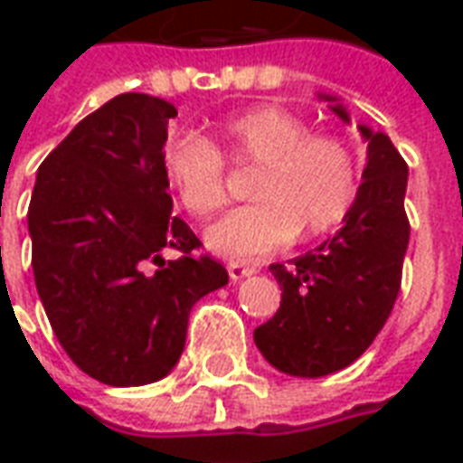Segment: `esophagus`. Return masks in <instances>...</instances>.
Returning <instances> with one entry per match:
<instances>
[{
	"instance_id": "1",
	"label": "esophagus",
	"mask_w": 463,
	"mask_h": 463,
	"mask_svg": "<svg viewBox=\"0 0 463 463\" xmlns=\"http://www.w3.org/2000/svg\"><path fill=\"white\" fill-rule=\"evenodd\" d=\"M228 275H231V280H242V278H250V275H255V268H250V265H242V262H231L228 265Z\"/></svg>"
}]
</instances>
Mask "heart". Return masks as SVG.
Wrapping results in <instances>:
<instances>
[{
  "instance_id": "b5f03b06",
  "label": "heart",
  "mask_w": 463,
  "mask_h": 463,
  "mask_svg": "<svg viewBox=\"0 0 463 463\" xmlns=\"http://www.w3.org/2000/svg\"><path fill=\"white\" fill-rule=\"evenodd\" d=\"M232 161L260 165L250 183L258 203L228 213L205 231V242L228 260H258L282 245L335 231L354 205L357 161L335 136L310 133L300 116L280 106H258L222 126ZM163 171L173 193L195 218L228 201L221 151L195 133L165 143Z\"/></svg>"
}]
</instances>
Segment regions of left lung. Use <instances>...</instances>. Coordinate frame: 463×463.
<instances>
[{"label": "left lung", "mask_w": 463, "mask_h": 463, "mask_svg": "<svg viewBox=\"0 0 463 463\" xmlns=\"http://www.w3.org/2000/svg\"><path fill=\"white\" fill-rule=\"evenodd\" d=\"M317 96L349 123L337 96ZM359 133L367 141V163L337 235L290 265H270L282 290L280 310L252 337L262 357L292 377L349 367L374 342L399 295L409 245V168L387 133L369 126H359Z\"/></svg>", "instance_id": "left-lung-1"}]
</instances>
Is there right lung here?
I'll use <instances>...</instances> for the list:
<instances>
[{
    "instance_id": "right-lung-1",
    "label": "right lung",
    "mask_w": 463,
    "mask_h": 463,
    "mask_svg": "<svg viewBox=\"0 0 463 463\" xmlns=\"http://www.w3.org/2000/svg\"><path fill=\"white\" fill-rule=\"evenodd\" d=\"M175 106L121 94L49 153L29 203L36 292L76 367L109 387H141L171 372L188 315L228 272L171 215L163 146ZM163 250L182 258L165 261Z\"/></svg>"
}]
</instances>
